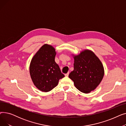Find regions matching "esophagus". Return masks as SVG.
<instances>
[{
    "instance_id": "esophagus-1",
    "label": "esophagus",
    "mask_w": 126,
    "mask_h": 126,
    "mask_svg": "<svg viewBox=\"0 0 126 126\" xmlns=\"http://www.w3.org/2000/svg\"><path fill=\"white\" fill-rule=\"evenodd\" d=\"M68 75H69V72H67V74H65V76L66 77H68Z\"/></svg>"
}]
</instances>
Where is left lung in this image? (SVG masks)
Masks as SVG:
<instances>
[{"instance_id":"8db88e82","label":"left lung","mask_w":126,"mask_h":126,"mask_svg":"<svg viewBox=\"0 0 126 126\" xmlns=\"http://www.w3.org/2000/svg\"><path fill=\"white\" fill-rule=\"evenodd\" d=\"M73 57L74 69L69 74V78L79 91L88 94L101 82L104 75L103 65L94 53L89 49Z\"/></svg>"}]
</instances>
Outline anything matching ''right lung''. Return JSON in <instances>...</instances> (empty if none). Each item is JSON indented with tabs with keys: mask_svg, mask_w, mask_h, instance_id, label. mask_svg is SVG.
<instances>
[{
	"mask_svg": "<svg viewBox=\"0 0 126 126\" xmlns=\"http://www.w3.org/2000/svg\"><path fill=\"white\" fill-rule=\"evenodd\" d=\"M56 52L52 46L45 44L32 57L30 73L35 86L40 91L48 92L56 87L64 77L55 61Z\"/></svg>",
	"mask_w": 126,
	"mask_h": 126,
	"instance_id": "right-lung-1",
	"label": "right lung"
}]
</instances>
